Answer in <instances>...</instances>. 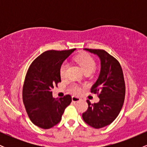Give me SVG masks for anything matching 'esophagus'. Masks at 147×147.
Here are the masks:
<instances>
[{"mask_svg":"<svg viewBox=\"0 0 147 147\" xmlns=\"http://www.w3.org/2000/svg\"><path fill=\"white\" fill-rule=\"evenodd\" d=\"M72 102H79V101H81V99L79 98V97H75V96H72Z\"/></svg>","mask_w":147,"mask_h":147,"instance_id":"1","label":"esophagus"}]
</instances>
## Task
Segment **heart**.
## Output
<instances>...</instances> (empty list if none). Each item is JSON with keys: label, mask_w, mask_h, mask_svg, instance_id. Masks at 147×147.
I'll return each mask as SVG.
<instances>
[{"label": "heart", "mask_w": 147, "mask_h": 147, "mask_svg": "<svg viewBox=\"0 0 147 147\" xmlns=\"http://www.w3.org/2000/svg\"><path fill=\"white\" fill-rule=\"evenodd\" d=\"M75 61L80 65L84 73L86 72H92L95 70L96 63L95 60L88 54H82L77 56L75 58ZM68 64L63 63L60 68V75L61 77H63L66 72ZM70 92L74 94H79L81 92V88L78 86L72 85L70 88Z\"/></svg>", "instance_id": "b5f03b06"}]
</instances>
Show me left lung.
<instances>
[{
  "label": "left lung",
  "mask_w": 147,
  "mask_h": 147,
  "mask_svg": "<svg viewBox=\"0 0 147 147\" xmlns=\"http://www.w3.org/2000/svg\"><path fill=\"white\" fill-rule=\"evenodd\" d=\"M84 50L98 56L101 70L90 90L92 93L98 95L99 102L91 104L87 100L88 108L82 117L89 126L100 129L113 122L122 109L125 97L124 75L118 61L105 50Z\"/></svg>",
  "instance_id": "8db88e82"
}]
</instances>
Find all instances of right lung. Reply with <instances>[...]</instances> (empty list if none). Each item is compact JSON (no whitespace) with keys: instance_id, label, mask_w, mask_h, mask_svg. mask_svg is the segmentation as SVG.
I'll return each instance as SVG.
<instances>
[{"instance_id":"obj_1","label":"right lung","mask_w":147,"mask_h":147,"mask_svg":"<svg viewBox=\"0 0 147 147\" xmlns=\"http://www.w3.org/2000/svg\"><path fill=\"white\" fill-rule=\"evenodd\" d=\"M75 50L45 51L34 61L27 72L23 103L30 120L41 129H50L58 124L72 102L70 95L54 98L51 90L61 82L62 63Z\"/></svg>"}]
</instances>
